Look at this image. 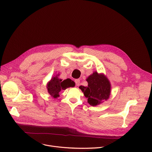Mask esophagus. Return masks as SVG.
<instances>
[{
	"label": "esophagus",
	"mask_w": 152,
	"mask_h": 152,
	"mask_svg": "<svg viewBox=\"0 0 152 152\" xmlns=\"http://www.w3.org/2000/svg\"><path fill=\"white\" fill-rule=\"evenodd\" d=\"M75 83H76V85L79 86L80 85V80L79 79H76L75 80Z\"/></svg>",
	"instance_id": "obj_1"
}]
</instances>
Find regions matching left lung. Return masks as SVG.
<instances>
[{"instance_id": "1", "label": "left lung", "mask_w": 152, "mask_h": 152, "mask_svg": "<svg viewBox=\"0 0 152 152\" xmlns=\"http://www.w3.org/2000/svg\"><path fill=\"white\" fill-rule=\"evenodd\" d=\"M88 87L79 86L84 95L88 98V102L92 106L101 104L107 100L110 95L111 85L108 79L102 74L94 72L86 79Z\"/></svg>"}]
</instances>
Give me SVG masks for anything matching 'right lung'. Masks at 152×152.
I'll use <instances>...</instances> for the list:
<instances>
[{
    "instance_id": "obj_1",
    "label": "right lung",
    "mask_w": 152,
    "mask_h": 152,
    "mask_svg": "<svg viewBox=\"0 0 152 152\" xmlns=\"http://www.w3.org/2000/svg\"><path fill=\"white\" fill-rule=\"evenodd\" d=\"M75 83L70 79H67L62 80L57 77H53L51 79L47 85V89L50 95L56 98L59 96V92L61 90H65L69 87H74Z\"/></svg>"
}]
</instances>
